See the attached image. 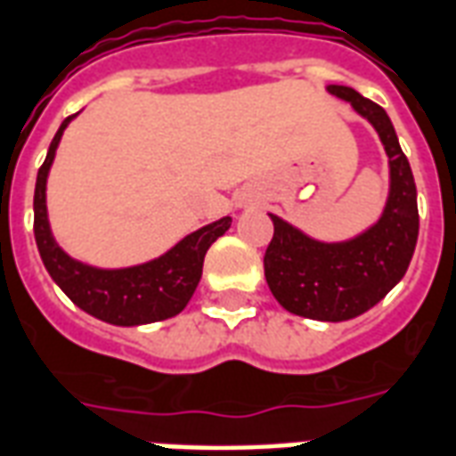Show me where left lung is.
Masks as SVG:
<instances>
[{
    "label": "left lung",
    "instance_id": "8db88e82",
    "mask_svg": "<svg viewBox=\"0 0 456 456\" xmlns=\"http://www.w3.org/2000/svg\"><path fill=\"white\" fill-rule=\"evenodd\" d=\"M380 135L390 158V198L380 222L344 243L313 241L280 217L265 251V280L273 297L294 315L342 322L373 308L404 277L419 239V205L409 159L399 148L390 117L380 104L346 86H330Z\"/></svg>",
    "mask_w": 456,
    "mask_h": 456
}]
</instances>
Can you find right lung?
Wrapping results in <instances>:
<instances>
[{
	"label": "right lung",
	"instance_id": "obj_1",
	"mask_svg": "<svg viewBox=\"0 0 456 456\" xmlns=\"http://www.w3.org/2000/svg\"><path fill=\"white\" fill-rule=\"evenodd\" d=\"M71 119L74 117H66L61 121L35 182L33 232L40 258L66 297L100 321L124 325V328L167 321L186 308L200 282L205 253L227 232L232 217H222L208 227L198 229L176 243L162 258L151 260L145 265L126 267V270H97L71 260L52 239L47 205H45L47 172L66 124Z\"/></svg>",
	"mask_w": 456,
	"mask_h": 456
}]
</instances>
